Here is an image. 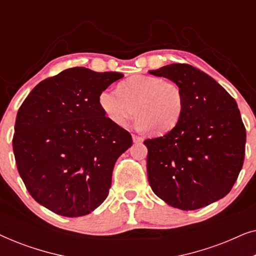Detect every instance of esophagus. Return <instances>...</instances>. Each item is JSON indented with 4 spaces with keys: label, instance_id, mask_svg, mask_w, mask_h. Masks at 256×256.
Masks as SVG:
<instances>
[{
    "label": "esophagus",
    "instance_id": "obj_1",
    "mask_svg": "<svg viewBox=\"0 0 256 256\" xmlns=\"http://www.w3.org/2000/svg\"><path fill=\"white\" fill-rule=\"evenodd\" d=\"M132 141H134V143H140L143 141V138H141V136H138V135H132Z\"/></svg>",
    "mask_w": 256,
    "mask_h": 256
}]
</instances>
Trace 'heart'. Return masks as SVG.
Returning <instances> with one entry per match:
<instances>
[{"label": "heart", "instance_id": "1", "mask_svg": "<svg viewBox=\"0 0 256 256\" xmlns=\"http://www.w3.org/2000/svg\"><path fill=\"white\" fill-rule=\"evenodd\" d=\"M184 104L180 85L152 76H132L118 86V92L104 90L99 96L101 110L114 126L124 127L135 113L136 127L156 134L176 127Z\"/></svg>", "mask_w": 256, "mask_h": 256}]
</instances>
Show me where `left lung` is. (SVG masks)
Here are the masks:
<instances>
[{
  "label": "left lung",
  "mask_w": 256,
  "mask_h": 256,
  "mask_svg": "<svg viewBox=\"0 0 256 256\" xmlns=\"http://www.w3.org/2000/svg\"><path fill=\"white\" fill-rule=\"evenodd\" d=\"M149 73L180 85L185 100L176 127L144 141L154 194L184 211L224 198L244 158L246 129L236 101L214 79L191 65L170 64Z\"/></svg>",
  "instance_id": "obj_1"
}]
</instances>
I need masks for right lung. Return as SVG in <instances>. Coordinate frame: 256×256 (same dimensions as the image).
Returning a JSON list of instances; mask_svg holds the SVG:
<instances>
[{
  "mask_svg": "<svg viewBox=\"0 0 256 256\" xmlns=\"http://www.w3.org/2000/svg\"><path fill=\"white\" fill-rule=\"evenodd\" d=\"M118 72L72 68L40 82L16 116L12 149L20 176L34 200L62 216H86L102 204L130 134L99 106Z\"/></svg>",
  "mask_w": 256,
  "mask_h": 256,
  "instance_id": "right-lung-1",
  "label": "right lung"
}]
</instances>
